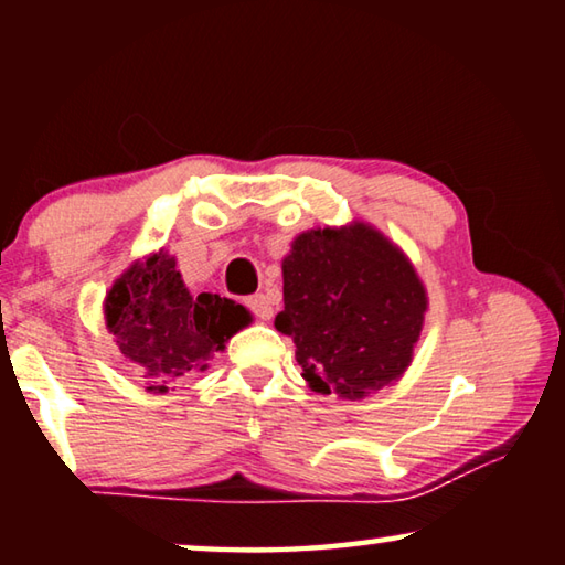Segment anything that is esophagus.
Returning a JSON list of instances; mask_svg holds the SVG:
<instances>
[{
	"mask_svg": "<svg viewBox=\"0 0 565 565\" xmlns=\"http://www.w3.org/2000/svg\"><path fill=\"white\" fill-rule=\"evenodd\" d=\"M246 306H248V309H252V313H256V317H259L262 321L274 317V306H271V301H269V296H264V294L248 296Z\"/></svg>",
	"mask_w": 565,
	"mask_h": 565,
	"instance_id": "esophagus-1",
	"label": "esophagus"
}]
</instances>
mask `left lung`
I'll return each mask as SVG.
<instances>
[{
  "instance_id": "left-lung-1",
  "label": "left lung",
  "mask_w": 565,
  "mask_h": 565,
  "mask_svg": "<svg viewBox=\"0 0 565 565\" xmlns=\"http://www.w3.org/2000/svg\"><path fill=\"white\" fill-rule=\"evenodd\" d=\"M284 311L306 384L359 401L408 369L428 296L401 248L363 222L309 228L281 262Z\"/></svg>"
}]
</instances>
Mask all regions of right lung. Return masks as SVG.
I'll use <instances>...</instances> for the list:
<instances>
[{"label":"right lung","mask_w":565,"mask_h":565,"mask_svg":"<svg viewBox=\"0 0 565 565\" xmlns=\"http://www.w3.org/2000/svg\"><path fill=\"white\" fill-rule=\"evenodd\" d=\"M107 329L151 394H167L252 321L242 303L218 294L191 296L164 248L134 262L104 299Z\"/></svg>","instance_id":"add662e5"}]
</instances>
